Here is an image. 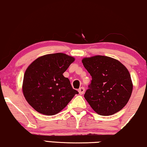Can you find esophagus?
<instances>
[{
    "label": "esophagus",
    "mask_w": 147,
    "mask_h": 147,
    "mask_svg": "<svg viewBox=\"0 0 147 147\" xmlns=\"http://www.w3.org/2000/svg\"><path fill=\"white\" fill-rule=\"evenodd\" d=\"M78 92H79L80 94H83L85 92V88L84 87H81L80 88V89L78 90Z\"/></svg>",
    "instance_id": "obj_1"
}]
</instances>
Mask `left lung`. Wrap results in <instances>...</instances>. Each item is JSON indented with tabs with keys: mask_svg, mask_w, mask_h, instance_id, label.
I'll use <instances>...</instances> for the list:
<instances>
[{
	"mask_svg": "<svg viewBox=\"0 0 147 147\" xmlns=\"http://www.w3.org/2000/svg\"><path fill=\"white\" fill-rule=\"evenodd\" d=\"M82 62L92 78L90 88L84 94L92 109L105 116L122 109L133 89L127 68L115 59L102 55L85 57Z\"/></svg>",
	"mask_w": 147,
	"mask_h": 147,
	"instance_id": "obj_1",
	"label": "left lung"
}]
</instances>
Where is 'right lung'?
Instances as JSON below:
<instances>
[{
    "label": "right lung",
    "instance_id": "obj_1",
    "mask_svg": "<svg viewBox=\"0 0 147 147\" xmlns=\"http://www.w3.org/2000/svg\"><path fill=\"white\" fill-rule=\"evenodd\" d=\"M74 61V57L65 53H53L38 57L28 67L23 80V94L36 111L55 115L78 94L63 75Z\"/></svg>",
    "mask_w": 147,
    "mask_h": 147
}]
</instances>
